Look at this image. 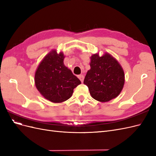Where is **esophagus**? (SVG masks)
Masks as SVG:
<instances>
[{"label":"esophagus","instance_id":"1","mask_svg":"<svg viewBox=\"0 0 156 156\" xmlns=\"http://www.w3.org/2000/svg\"><path fill=\"white\" fill-rule=\"evenodd\" d=\"M78 78L80 79V81H81L82 83L83 82L84 78V75H78Z\"/></svg>","mask_w":156,"mask_h":156}]
</instances>
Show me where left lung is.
<instances>
[{"label": "left lung", "instance_id": "left-lung-1", "mask_svg": "<svg viewBox=\"0 0 156 156\" xmlns=\"http://www.w3.org/2000/svg\"><path fill=\"white\" fill-rule=\"evenodd\" d=\"M90 69L84 79L91 96L100 102L116 98L124 87L125 75L119 62L110 54L98 53L90 57Z\"/></svg>", "mask_w": 156, "mask_h": 156}]
</instances>
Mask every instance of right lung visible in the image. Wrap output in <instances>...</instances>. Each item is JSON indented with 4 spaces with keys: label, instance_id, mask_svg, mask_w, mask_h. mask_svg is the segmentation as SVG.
<instances>
[{
    "label": "right lung",
    "instance_id": "right-lung-1",
    "mask_svg": "<svg viewBox=\"0 0 156 156\" xmlns=\"http://www.w3.org/2000/svg\"><path fill=\"white\" fill-rule=\"evenodd\" d=\"M62 52L52 50L40 63L34 76L35 85L46 100L62 103L72 96L80 80L64 64Z\"/></svg>",
    "mask_w": 156,
    "mask_h": 156
}]
</instances>
